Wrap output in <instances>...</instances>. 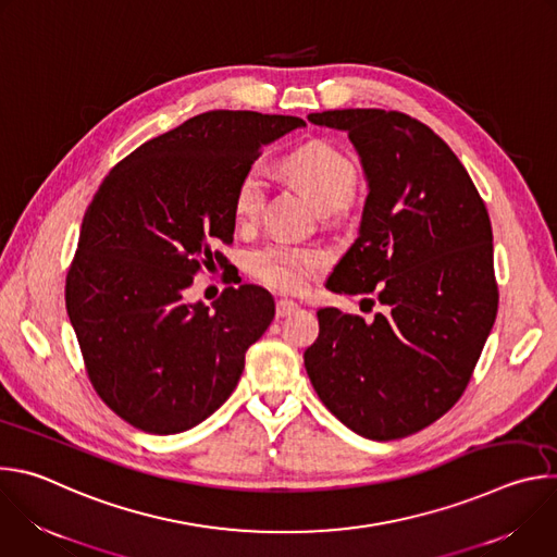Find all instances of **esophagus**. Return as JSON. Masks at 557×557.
Listing matches in <instances>:
<instances>
[{
  "label": "esophagus",
  "mask_w": 557,
  "mask_h": 557,
  "mask_svg": "<svg viewBox=\"0 0 557 557\" xmlns=\"http://www.w3.org/2000/svg\"><path fill=\"white\" fill-rule=\"evenodd\" d=\"M297 308H299V306H297L295 301H290V299H277V304H275V314H277V317H288V314H293Z\"/></svg>",
  "instance_id": "esophagus-1"
}]
</instances>
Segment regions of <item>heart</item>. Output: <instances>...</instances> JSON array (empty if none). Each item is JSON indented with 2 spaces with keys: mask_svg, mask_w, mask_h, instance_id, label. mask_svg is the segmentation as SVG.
Segmentation results:
<instances>
[{
  "mask_svg": "<svg viewBox=\"0 0 557 557\" xmlns=\"http://www.w3.org/2000/svg\"><path fill=\"white\" fill-rule=\"evenodd\" d=\"M284 170L306 189L314 207H346L357 189V168L350 158L326 140H310L284 161ZM267 196V170L253 163L237 183L233 209L237 220H249L258 213ZM251 273L267 286L297 293L324 267V256L314 249L288 243H269L251 253Z\"/></svg>",
  "mask_w": 557,
  "mask_h": 557,
  "instance_id": "heart-1",
  "label": "heart"
}]
</instances>
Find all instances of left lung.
Returning <instances> with one entry per match:
<instances>
[{
    "label": "left lung",
    "mask_w": 557,
    "mask_h": 557,
    "mask_svg": "<svg viewBox=\"0 0 557 557\" xmlns=\"http://www.w3.org/2000/svg\"><path fill=\"white\" fill-rule=\"evenodd\" d=\"M308 121L346 132L368 181L359 237L326 286L383 310L372 322L317 310L320 337L304 366L346 428L404 438L460 399L496 322L490 213L456 153L421 121L374 108Z\"/></svg>",
    "instance_id": "1"
}]
</instances>
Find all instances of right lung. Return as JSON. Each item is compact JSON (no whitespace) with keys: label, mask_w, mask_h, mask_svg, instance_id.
I'll return each instance as SVG.
<instances>
[{"label":"right lung","mask_w":557,"mask_h":557,"mask_svg":"<svg viewBox=\"0 0 557 557\" xmlns=\"http://www.w3.org/2000/svg\"><path fill=\"white\" fill-rule=\"evenodd\" d=\"M306 125L247 110L198 114L106 176L78 233L65 308L101 401L147 434H178L235 389L275 317L269 290L228 286L189 304L194 275L226 260L235 189L262 147Z\"/></svg>","instance_id":"right-lung-1"}]
</instances>
